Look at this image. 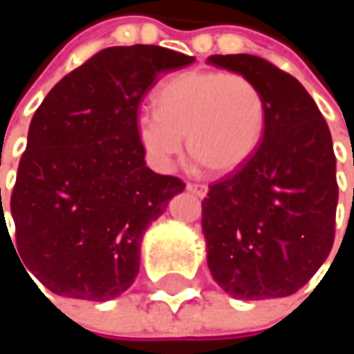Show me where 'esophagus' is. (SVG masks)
Segmentation results:
<instances>
[{"label":"esophagus","instance_id":"esophagus-1","mask_svg":"<svg viewBox=\"0 0 354 354\" xmlns=\"http://www.w3.org/2000/svg\"><path fill=\"white\" fill-rule=\"evenodd\" d=\"M186 188L192 192V194H196V196H207V192H209V186L207 184H201V182H190V184H186Z\"/></svg>","mask_w":354,"mask_h":354}]
</instances>
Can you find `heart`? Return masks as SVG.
Returning a JSON list of instances; mask_svg holds the SVG:
<instances>
[{
    "label": "heart",
    "mask_w": 354,
    "mask_h": 354,
    "mask_svg": "<svg viewBox=\"0 0 354 354\" xmlns=\"http://www.w3.org/2000/svg\"><path fill=\"white\" fill-rule=\"evenodd\" d=\"M156 112L137 118V137L153 160L168 168L182 149L213 174H230L258 149L266 102L260 88L242 73L188 69L166 80L156 96Z\"/></svg>",
    "instance_id": "heart-1"
}]
</instances>
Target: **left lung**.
<instances>
[{
	"label": "left lung",
	"instance_id": "8db88e82",
	"mask_svg": "<svg viewBox=\"0 0 354 354\" xmlns=\"http://www.w3.org/2000/svg\"><path fill=\"white\" fill-rule=\"evenodd\" d=\"M207 61L250 77L266 102L262 143L203 201L209 270L236 299L293 295L334 244L338 184L330 129L306 88L272 63L254 55Z\"/></svg>",
	"mask_w": 354,
	"mask_h": 354
}]
</instances>
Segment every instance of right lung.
<instances>
[{
  "instance_id": "obj_1",
  "label": "right lung",
  "mask_w": 354,
  "mask_h": 354,
  "mask_svg": "<svg viewBox=\"0 0 354 354\" xmlns=\"http://www.w3.org/2000/svg\"><path fill=\"white\" fill-rule=\"evenodd\" d=\"M192 61L153 44L110 46L36 108L10 211L24 270L55 295L106 301L133 285L145 230L184 190L145 166L137 110L164 71ZM3 221L1 207L8 232Z\"/></svg>"
}]
</instances>
